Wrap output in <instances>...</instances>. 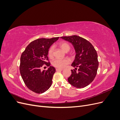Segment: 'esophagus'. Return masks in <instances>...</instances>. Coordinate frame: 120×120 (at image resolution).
<instances>
[{"instance_id": "obj_1", "label": "esophagus", "mask_w": 120, "mask_h": 120, "mask_svg": "<svg viewBox=\"0 0 120 120\" xmlns=\"http://www.w3.org/2000/svg\"><path fill=\"white\" fill-rule=\"evenodd\" d=\"M63 70V69H60V68H56V71H62Z\"/></svg>"}]
</instances>
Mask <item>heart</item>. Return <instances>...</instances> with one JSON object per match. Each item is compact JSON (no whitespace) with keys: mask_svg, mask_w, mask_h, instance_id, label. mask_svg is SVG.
Here are the masks:
<instances>
[{"mask_svg":"<svg viewBox=\"0 0 120 120\" xmlns=\"http://www.w3.org/2000/svg\"><path fill=\"white\" fill-rule=\"evenodd\" d=\"M59 45L60 48L64 52L68 51L70 49V45L66 42H61ZM53 47L51 46L49 49L48 51V56L49 58H52L53 57ZM70 60L68 58H65L64 59H56L53 60L52 64L54 67L59 68H63L66 67L68 64H70Z\"/></svg>","mask_w":120,"mask_h":120,"instance_id":"obj_1","label":"heart"}]
</instances>
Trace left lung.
Listing matches in <instances>:
<instances>
[{"instance_id": "left-lung-1", "label": "left lung", "mask_w": 120, "mask_h": 120, "mask_svg": "<svg viewBox=\"0 0 120 120\" xmlns=\"http://www.w3.org/2000/svg\"><path fill=\"white\" fill-rule=\"evenodd\" d=\"M61 38L71 42L76 53L71 64L75 68L71 70L68 82L75 88H85L93 81L97 73L99 61L96 50L88 41L79 36L62 37Z\"/></svg>"}]
</instances>
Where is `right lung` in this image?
<instances>
[{"label":"right lung","instance_id":"obj_1","mask_svg":"<svg viewBox=\"0 0 120 120\" xmlns=\"http://www.w3.org/2000/svg\"><path fill=\"white\" fill-rule=\"evenodd\" d=\"M59 37L52 38H38L31 42L21 54L19 66L20 73L24 83L32 92L42 94L52 84L56 69L50 66L48 56L49 49ZM45 64L49 68L41 71Z\"/></svg>","mask_w":120,"mask_h":120}]
</instances>
